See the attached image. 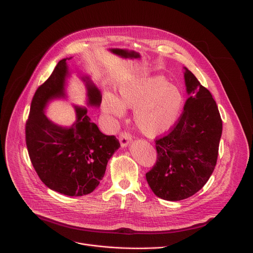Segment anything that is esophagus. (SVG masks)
<instances>
[{"label":"esophagus","mask_w":253,"mask_h":253,"mask_svg":"<svg viewBox=\"0 0 253 253\" xmlns=\"http://www.w3.org/2000/svg\"><path fill=\"white\" fill-rule=\"evenodd\" d=\"M119 140H120V143H121V147L126 148L129 144V142L131 141V136L129 133H127V132H122V133H120Z\"/></svg>","instance_id":"34e87169"}]
</instances>
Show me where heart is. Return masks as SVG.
Here are the masks:
<instances>
[{"instance_id":"1","label":"heart","mask_w":253,"mask_h":253,"mask_svg":"<svg viewBox=\"0 0 253 253\" xmlns=\"http://www.w3.org/2000/svg\"><path fill=\"white\" fill-rule=\"evenodd\" d=\"M183 105L180 90L162 77L130 79L118 87V96L105 94L103 112L121 119L124 110H134L133 120L141 133L148 137L165 134L177 122Z\"/></svg>"}]
</instances>
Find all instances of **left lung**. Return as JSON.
Returning a JSON list of instances; mask_svg holds the SVG:
<instances>
[{
  "instance_id": "left-lung-1",
  "label": "left lung",
  "mask_w": 253,
  "mask_h": 253,
  "mask_svg": "<svg viewBox=\"0 0 253 253\" xmlns=\"http://www.w3.org/2000/svg\"><path fill=\"white\" fill-rule=\"evenodd\" d=\"M183 70L189 98L170 133L156 140L157 162L145 174L154 194L167 201L183 200L204 187L215 168L222 132L211 93Z\"/></svg>"
}]
</instances>
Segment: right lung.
I'll return each mask as SVG.
<instances>
[{"label": "right lung", "instance_id": "right-lung-1", "mask_svg": "<svg viewBox=\"0 0 253 253\" xmlns=\"http://www.w3.org/2000/svg\"><path fill=\"white\" fill-rule=\"evenodd\" d=\"M61 59L32 100L25 126V140L32 164L47 187L71 197L88 195L102 179L106 165L120 142L105 135L91 122L85 106L74 105L76 121L70 127L52 122L45 115L47 104L65 98L66 78L71 76L68 60ZM87 90L88 105L98 108L101 93L87 75L80 76Z\"/></svg>", "mask_w": 253, "mask_h": 253}]
</instances>
